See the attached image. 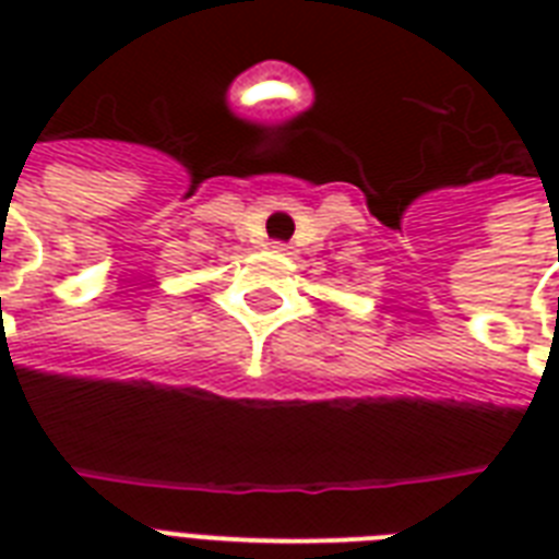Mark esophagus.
Listing matches in <instances>:
<instances>
[{
  "label": "esophagus",
  "instance_id": "1",
  "mask_svg": "<svg viewBox=\"0 0 559 559\" xmlns=\"http://www.w3.org/2000/svg\"><path fill=\"white\" fill-rule=\"evenodd\" d=\"M272 249H275V252H281V254H289V249H293V246L284 243V240H275V243H272Z\"/></svg>",
  "mask_w": 559,
  "mask_h": 559
}]
</instances>
